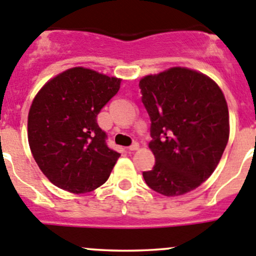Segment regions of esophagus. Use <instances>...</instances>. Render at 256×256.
I'll return each mask as SVG.
<instances>
[{"instance_id":"esophagus-1","label":"esophagus","mask_w":256,"mask_h":256,"mask_svg":"<svg viewBox=\"0 0 256 256\" xmlns=\"http://www.w3.org/2000/svg\"><path fill=\"white\" fill-rule=\"evenodd\" d=\"M138 148H140V145H138V142H135V144H132V145H131V146H128V150H130V151H136V150H138Z\"/></svg>"}]
</instances>
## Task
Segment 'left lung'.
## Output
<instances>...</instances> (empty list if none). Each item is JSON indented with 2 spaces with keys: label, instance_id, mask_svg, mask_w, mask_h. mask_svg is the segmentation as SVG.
I'll use <instances>...</instances> for the list:
<instances>
[{
  "label": "left lung",
  "instance_id": "obj_1",
  "mask_svg": "<svg viewBox=\"0 0 256 256\" xmlns=\"http://www.w3.org/2000/svg\"><path fill=\"white\" fill-rule=\"evenodd\" d=\"M151 118L148 148L152 170L146 184L165 196H180L210 178L228 145L229 108L222 88L209 76L170 68L144 76L138 84Z\"/></svg>",
  "mask_w": 256,
  "mask_h": 256
}]
</instances>
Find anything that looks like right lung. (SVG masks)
<instances>
[{"instance_id":"obj_1","label":"right lung","mask_w":256,"mask_h":256,"mask_svg":"<svg viewBox=\"0 0 256 256\" xmlns=\"http://www.w3.org/2000/svg\"><path fill=\"white\" fill-rule=\"evenodd\" d=\"M121 81L91 68H71L36 94L27 120L28 145L44 175L57 188L84 194L108 178L120 154L106 145L98 115L118 94Z\"/></svg>"}]
</instances>
